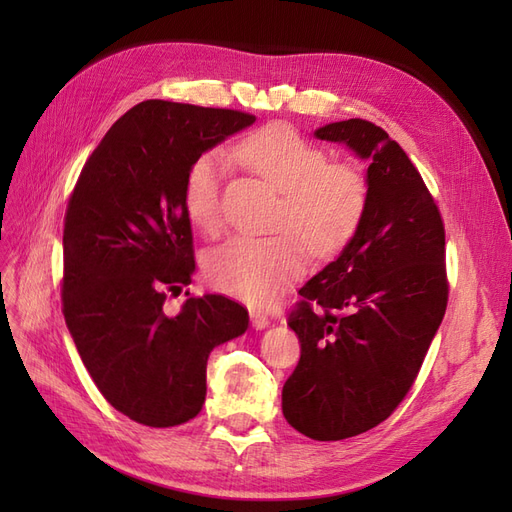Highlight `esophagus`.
Listing matches in <instances>:
<instances>
[{"instance_id": "34e87169", "label": "esophagus", "mask_w": 512, "mask_h": 512, "mask_svg": "<svg viewBox=\"0 0 512 512\" xmlns=\"http://www.w3.org/2000/svg\"><path fill=\"white\" fill-rule=\"evenodd\" d=\"M250 318H252V327H254L256 331H262V329H267V327H269V318H267L265 314L252 312V314H250Z\"/></svg>"}]
</instances>
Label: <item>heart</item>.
<instances>
[{"label":"heart","mask_w":512,"mask_h":512,"mask_svg":"<svg viewBox=\"0 0 512 512\" xmlns=\"http://www.w3.org/2000/svg\"><path fill=\"white\" fill-rule=\"evenodd\" d=\"M232 153L282 194L273 226L297 235L312 254L337 252L359 228L367 207L365 177L350 164L327 162L320 147L292 128L282 123L262 128L243 138ZM224 168L220 153L209 151L190 164L183 181V209L209 235L222 224ZM292 235L230 237L205 262L209 282L247 303L273 301L303 271V247Z\"/></svg>","instance_id":"b5f03b06"}]
</instances>
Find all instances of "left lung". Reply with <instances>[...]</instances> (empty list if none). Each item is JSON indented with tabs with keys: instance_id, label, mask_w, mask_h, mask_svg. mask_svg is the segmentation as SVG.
Segmentation results:
<instances>
[{
	"instance_id": "obj_1",
	"label": "left lung",
	"mask_w": 512,
	"mask_h": 512,
	"mask_svg": "<svg viewBox=\"0 0 512 512\" xmlns=\"http://www.w3.org/2000/svg\"><path fill=\"white\" fill-rule=\"evenodd\" d=\"M320 141L367 160V207L339 256L299 294L288 327L301 359L282 391L286 421L331 442L380 425L401 404L446 312L444 226L418 170L365 119L327 123Z\"/></svg>"
}]
</instances>
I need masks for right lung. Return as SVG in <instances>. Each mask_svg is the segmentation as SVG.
<instances>
[{
  "instance_id": "right-lung-1",
  "label": "right lung",
  "mask_w": 512,
  "mask_h": 512,
  "mask_svg": "<svg viewBox=\"0 0 512 512\" xmlns=\"http://www.w3.org/2000/svg\"><path fill=\"white\" fill-rule=\"evenodd\" d=\"M254 121L228 108L141 102L76 181L64 224L66 324L98 391L141 425L175 427L203 410L211 350L250 324L222 294L185 299L177 314L164 301L196 269L185 173Z\"/></svg>"
}]
</instances>
